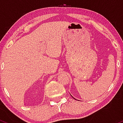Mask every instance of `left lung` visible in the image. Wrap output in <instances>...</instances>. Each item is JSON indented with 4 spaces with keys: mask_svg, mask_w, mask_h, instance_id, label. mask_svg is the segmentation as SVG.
<instances>
[{
    "mask_svg": "<svg viewBox=\"0 0 123 123\" xmlns=\"http://www.w3.org/2000/svg\"><path fill=\"white\" fill-rule=\"evenodd\" d=\"M72 97H73V96H72ZM74 99H75V98H74Z\"/></svg>",
    "mask_w": 123,
    "mask_h": 123,
    "instance_id": "8db88e82",
    "label": "left lung"
}]
</instances>
